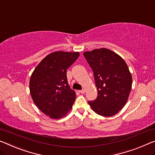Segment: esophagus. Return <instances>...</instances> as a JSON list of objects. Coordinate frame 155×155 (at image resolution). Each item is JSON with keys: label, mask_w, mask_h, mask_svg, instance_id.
I'll use <instances>...</instances> for the list:
<instances>
[{"label": "esophagus", "mask_w": 155, "mask_h": 155, "mask_svg": "<svg viewBox=\"0 0 155 155\" xmlns=\"http://www.w3.org/2000/svg\"><path fill=\"white\" fill-rule=\"evenodd\" d=\"M79 92L81 93V94H84V93L85 92V90H81L79 91Z\"/></svg>", "instance_id": "obj_1"}]
</instances>
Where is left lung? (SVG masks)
<instances>
[{
  "label": "left lung",
  "mask_w": 155,
  "mask_h": 155,
  "mask_svg": "<svg viewBox=\"0 0 155 155\" xmlns=\"http://www.w3.org/2000/svg\"><path fill=\"white\" fill-rule=\"evenodd\" d=\"M83 55L94 72L97 98L89 101L97 114L112 117L126 104L132 89L131 73L125 61L107 48L85 51Z\"/></svg>",
  "instance_id": "obj_1"
}]
</instances>
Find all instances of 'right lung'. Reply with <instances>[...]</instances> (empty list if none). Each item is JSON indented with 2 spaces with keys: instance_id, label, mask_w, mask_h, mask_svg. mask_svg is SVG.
Returning <instances> with one entry per match:
<instances>
[{
  "instance_id": "obj_1",
  "label": "right lung",
  "mask_w": 155,
  "mask_h": 155,
  "mask_svg": "<svg viewBox=\"0 0 155 155\" xmlns=\"http://www.w3.org/2000/svg\"><path fill=\"white\" fill-rule=\"evenodd\" d=\"M79 55L78 51H54L46 56L31 74V99L38 109L51 119L64 117L72 109L76 92L68 85L67 69Z\"/></svg>"
}]
</instances>
